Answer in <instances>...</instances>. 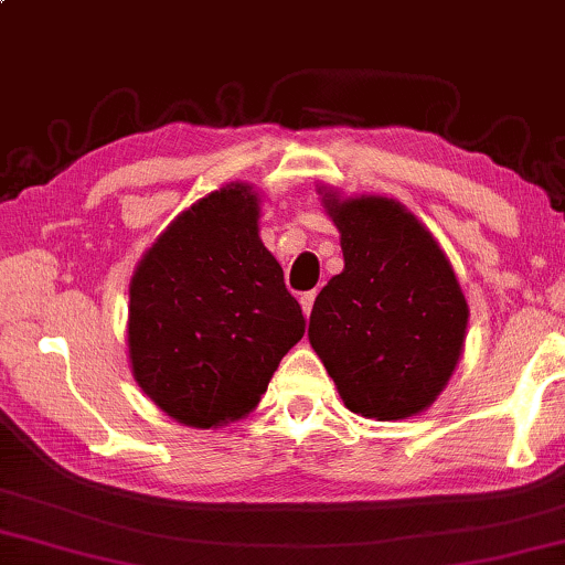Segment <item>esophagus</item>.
<instances>
[{
	"label": "esophagus",
	"instance_id": "obj_1",
	"mask_svg": "<svg viewBox=\"0 0 565 565\" xmlns=\"http://www.w3.org/2000/svg\"><path fill=\"white\" fill-rule=\"evenodd\" d=\"M315 299H317V291H305L299 297V305H301V309H305V315L309 317L311 315V307H315Z\"/></svg>",
	"mask_w": 565,
	"mask_h": 565
}]
</instances>
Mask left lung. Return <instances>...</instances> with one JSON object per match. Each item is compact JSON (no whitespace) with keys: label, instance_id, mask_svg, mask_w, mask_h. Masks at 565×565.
Wrapping results in <instances>:
<instances>
[{"label":"left lung","instance_id":"left-lung-1","mask_svg":"<svg viewBox=\"0 0 565 565\" xmlns=\"http://www.w3.org/2000/svg\"><path fill=\"white\" fill-rule=\"evenodd\" d=\"M324 207L342 233L344 271L309 317V342L344 406L398 420L431 406L465 348L469 309L434 235L388 198Z\"/></svg>","mask_w":565,"mask_h":565}]
</instances>
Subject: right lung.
<instances>
[{
  "instance_id": "obj_1",
  "label": "right lung",
  "mask_w": 565,
  "mask_h": 565,
  "mask_svg": "<svg viewBox=\"0 0 565 565\" xmlns=\"http://www.w3.org/2000/svg\"><path fill=\"white\" fill-rule=\"evenodd\" d=\"M305 324L279 260L258 238L248 184L210 192L177 215L129 286L134 377L184 426L250 414Z\"/></svg>"
}]
</instances>
